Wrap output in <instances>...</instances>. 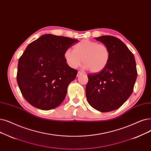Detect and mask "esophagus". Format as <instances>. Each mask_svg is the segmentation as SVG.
Here are the masks:
<instances>
[{
	"label": "esophagus",
	"mask_w": 151,
	"mask_h": 151,
	"mask_svg": "<svg viewBox=\"0 0 151 151\" xmlns=\"http://www.w3.org/2000/svg\"><path fill=\"white\" fill-rule=\"evenodd\" d=\"M83 74V73H82V72L81 71H78V74H77V76H79L80 75H82Z\"/></svg>",
	"instance_id": "obj_1"
}]
</instances>
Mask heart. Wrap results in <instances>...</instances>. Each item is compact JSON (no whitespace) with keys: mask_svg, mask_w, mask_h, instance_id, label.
Returning a JSON list of instances; mask_svg holds the SVG:
<instances>
[{"mask_svg":"<svg viewBox=\"0 0 151 151\" xmlns=\"http://www.w3.org/2000/svg\"><path fill=\"white\" fill-rule=\"evenodd\" d=\"M65 60L69 66L76 68L82 62L85 69L92 73H99L107 67L110 52L106 45L84 39L76 44L73 50L68 49L64 52Z\"/></svg>","mask_w":151,"mask_h":151,"instance_id":"b5f03b06","label":"heart"}]
</instances>
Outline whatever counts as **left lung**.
Masks as SVG:
<instances>
[{"label":"left lung","instance_id":"left-lung-1","mask_svg":"<svg viewBox=\"0 0 151 151\" xmlns=\"http://www.w3.org/2000/svg\"><path fill=\"white\" fill-rule=\"evenodd\" d=\"M95 39L107 45L110 58L102 71L88 75L86 96L91 107L108 112L120 107L132 94L137 74L136 62L119 38L102 36Z\"/></svg>","mask_w":151,"mask_h":151}]
</instances>
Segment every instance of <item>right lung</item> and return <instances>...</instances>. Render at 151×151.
<instances>
[{"label": "right lung", "instance_id": "add662e5", "mask_svg": "<svg viewBox=\"0 0 151 151\" xmlns=\"http://www.w3.org/2000/svg\"><path fill=\"white\" fill-rule=\"evenodd\" d=\"M77 39L44 35L30 43L19 57L17 80L31 106L44 110L60 106L78 71L70 67L64 52Z\"/></svg>", "mask_w": 151, "mask_h": 151}]
</instances>
